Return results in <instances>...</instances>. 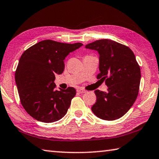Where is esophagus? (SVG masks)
Wrapping results in <instances>:
<instances>
[{"instance_id": "34e87169", "label": "esophagus", "mask_w": 159, "mask_h": 159, "mask_svg": "<svg viewBox=\"0 0 159 159\" xmlns=\"http://www.w3.org/2000/svg\"><path fill=\"white\" fill-rule=\"evenodd\" d=\"M77 92L79 93H86V90L82 89V88H79V89L77 90Z\"/></svg>"}]
</instances>
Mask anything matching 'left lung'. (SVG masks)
<instances>
[{"label":"left lung","instance_id":"obj_1","mask_svg":"<svg viewBox=\"0 0 159 159\" xmlns=\"http://www.w3.org/2000/svg\"><path fill=\"white\" fill-rule=\"evenodd\" d=\"M99 54L98 79L105 80L108 93L96 90L97 100L92 107L98 118L113 120L122 117L138 98L141 71L130 48L109 39L98 40L85 45Z\"/></svg>","mask_w":159,"mask_h":159}]
</instances>
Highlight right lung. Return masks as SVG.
<instances>
[{"label":"right lung","instance_id":"right-lung-1","mask_svg":"<svg viewBox=\"0 0 159 159\" xmlns=\"http://www.w3.org/2000/svg\"><path fill=\"white\" fill-rule=\"evenodd\" d=\"M83 44L64 43L44 40L25 50L15 71V82L20 102L35 119L52 123L64 117L76 95V90H55L56 74H62L64 60Z\"/></svg>","mask_w":159,"mask_h":159}]
</instances>
